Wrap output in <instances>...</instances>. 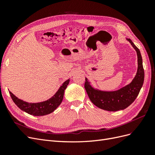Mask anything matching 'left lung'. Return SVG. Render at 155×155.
Segmentation results:
<instances>
[{
  "mask_svg": "<svg viewBox=\"0 0 155 155\" xmlns=\"http://www.w3.org/2000/svg\"><path fill=\"white\" fill-rule=\"evenodd\" d=\"M137 51L138 56V70L137 75L129 85L113 92H104L93 88L85 78V88L93 104L100 109L108 111L123 110L129 107L136 100L144 81V70L142 58L139 49L133 41L127 39Z\"/></svg>",
  "mask_w": 155,
  "mask_h": 155,
  "instance_id": "1",
  "label": "left lung"
}]
</instances>
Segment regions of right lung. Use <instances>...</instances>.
Here are the masks:
<instances>
[{"mask_svg": "<svg viewBox=\"0 0 155 155\" xmlns=\"http://www.w3.org/2000/svg\"><path fill=\"white\" fill-rule=\"evenodd\" d=\"M69 81V79L64 81L58 92L50 99L45 101L36 103V104H31V103L22 101L13 94L10 91L9 92H10L12 100L20 109L31 115L44 116L54 112L61 104L63 98L64 90L67 87Z\"/></svg>", "mask_w": 155, "mask_h": 155, "instance_id": "add662e5", "label": "right lung"}]
</instances>
